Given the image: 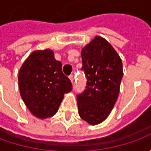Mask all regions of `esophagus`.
Returning <instances> with one entry per match:
<instances>
[{
  "label": "esophagus",
  "instance_id": "34e87169",
  "mask_svg": "<svg viewBox=\"0 0 151 151\" xmlns=\"http://www.w3.org/2000/svg\"><path fill=\"white\" fill-rule=\"evenodd\" d=\"M69 78L71 81V82H73V81H74V76H73V75H70V76H69Z\"/></svg>",
  "mask_w": 151,
  "mask_h": 151
}]
</instances>
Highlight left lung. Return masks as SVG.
<instances>
[{"instance_id":"obj_1","label":"left lung","mask_w":151,"mask_h":151,"mask_svg":"<svg viewBox=\"0 0 151 151\" xmlns=\"http://www.w3.org/2000/svg\"><path fill=\"white\" fill-rule=\"evenodd\" d=\"M86 89L77 96L79 115L91 125L109 116L118 99L124 75L117 51L105 38L96 36L81 50Z\"/></svg>"}]
</instances>
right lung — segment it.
Listing matches in <instances>:
<instances>
[{
	"instance_id": "1",
	"label": "right lung",
	"mask_w": 151,
	"mask_h": 151,
	"mask_svg": "<svg viewBox=\"0 0 151 151\" xmlns=\"http://www.w3.org/2000/svg\"><path fill=\"white\" fill-rule=\"evenodd\" d=\"M18 86L27 109L40 119L53 117L64 95L72 90L61 62L50 49L33 51L27 58L18 72Z\"/></svg>"
}]
</instances>
